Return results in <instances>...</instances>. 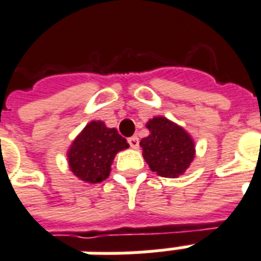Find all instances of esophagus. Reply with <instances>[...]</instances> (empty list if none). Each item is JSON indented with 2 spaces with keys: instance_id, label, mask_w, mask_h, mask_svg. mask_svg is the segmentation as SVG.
I'll list each match as a JSON object with an SVG mask.
<instances>
[{
  "instance_id": "1",
  "label": "esophagus",
  "mask_w": 261,
  "mask_h": 261,
  "mask_svg": "<svg viewBox=\"0 0 261 261\" xmlns=\"http://www.w3.org/2000/svg\"><path fill=\"white\" fill-rule=\"evenodd\" d=\"M128 144L133 149H138V146H140V140H138V137H131L130 140H128Z\"/></svg>"
}]
</instances>
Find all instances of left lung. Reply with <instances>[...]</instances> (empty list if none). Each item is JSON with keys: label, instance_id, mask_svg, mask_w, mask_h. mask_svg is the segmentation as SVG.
Returning <instances> with one entry per match:
<instances>
[{"label": "left lung", "instance_id": "1", "mask_svg": "<svg viewBox=\"0 0 261 261\" xmlns=\"http://www.w3.org/2000/svg\"><path fill=\"white\" fill-rule=\"evenodd\" d=\"M149 136L140 142L142 156L152 171L166 178H177L195 159V141L190 133L163 116L146 123Z\"/></svg>", "mask_w": 261, "mask_h": 261}]
</instances>
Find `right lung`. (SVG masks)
Returning a JSON list of instances; mask_svg holds the SVG:
<instances>
[{
  "label": "right lung",
  "instance_id": "add662e5",
  "mask_svg": "<svg viewBox=\"0 0 261 261\" xmlns=\"http://www.w3.org/2000/svg\"><path fill=\"white\" fill-rule=\"evenodd\" d=\"M127 148V141L116 128L106 127L102 120H92L69 146L67 165L77 178L88 184H98L111 174L116 153Z\"/></svg>",
  "mask_w": 261,
  "mask_h": 261
}]
</instances>
